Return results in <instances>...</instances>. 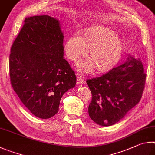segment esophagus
<instances>
[{"mask_svg": "<svg viewBox=\"0 0 155 155\" xmlns=\"http://www.w3.org/2000/svg\"><path fill=\"white\" fill-rule=\"evenodd\" d=\"M84 83V80L82 76H78L77 77V84L78 85H82Z\"/></svg>", "mask_w": 155, "mask_h": 155, "instance_id": "34e87169", "label": "esophagus"}]
</instances>
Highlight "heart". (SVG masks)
Instances as JSON below:
<instances>
[{
    "mask_svg": "<svg viewBox=\"0 0 155 155\" xmlns=\"http://www.w3.org/2000/svg\"><path fill=\"white\" fill-rule=\"evenodd\" d=\"M68 58L78 63L88 52V60L80 64L79 71L106 73L117 65L125 50V44L114 30L101 25L91 26L73 35L64 45Z\"/></svg>",
    "mask_w": 155,
    "mask_h": 155,
    "instance_id": "obj_1",
    "label": "heart"
}]
</instances>
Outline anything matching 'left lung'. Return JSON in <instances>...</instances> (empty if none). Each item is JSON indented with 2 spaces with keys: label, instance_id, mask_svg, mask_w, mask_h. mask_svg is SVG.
Wrapping results in <instances>:
<instances>
[{
  "label": "left lung",
  "instance_id": "1",
  "mask_svg": "<svg viewBox=\"0 0 155 155\" xmlns=\"http://www.w3.org/2000/svg\"><path fill=\"white\" fill-rule=\"evenodd\" d=\"M143 71L140 60L131 57L105 74L86 80L92 93L88 114L94 123L112 125L139 103L145 88Z\"/></svg>",
  "mask_w": 155,
  "mask_h": 155
}]
</instances>
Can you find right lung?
<instances>
[{"label": "right lung", "mask_w": 155, "mask_h": 155, "mask_svg": "<svg viewBox=\"0 0 155 155\" xmlns=\"http://www.w3.org/2000/svg\"><path fill=\"white\" fill-rule=\"evenodd\" d=\"M59 21L44 15L26 18L9 55L11 84L21 103L42 119L58 112L64 93L73 88L76 75L63 58Z\"/></svg>", "instance_id": "obj_1"}]
</instances>
